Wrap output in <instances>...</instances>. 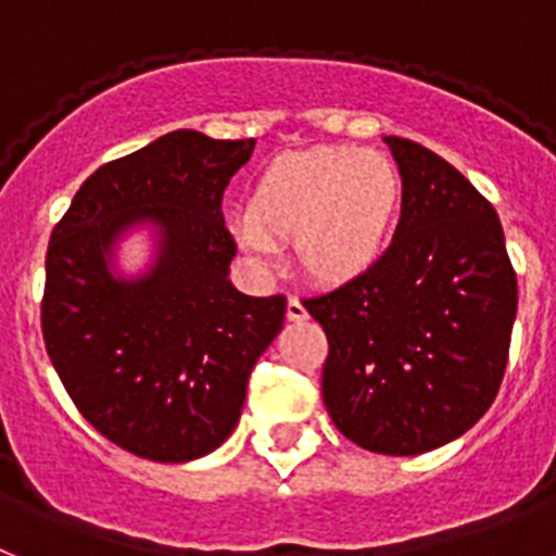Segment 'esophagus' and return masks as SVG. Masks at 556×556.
Segmentation results:
<instances>
[{
    "instance_id": "obj_1",
    "label": "esophagus",
    "mask_w": 556,
    "mask_h": 556,
    "mask_svg": "<svg viewBox=\"0 0 556 556\" xmlns=\"http://www.w3.org/2000/svg\"><path fill=\"white\" fill-rule=\"evenodd\" d=\"M288 319H291V321H305L307 319V307L302 305L296 296H291V300H288Z\"/></svg>"
}]
</instances>
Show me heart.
I'll return each instance as SVG.
<instances>
[{"label": "heart", "mask_w": 556, "mask_h": 556, "mask_svg": "<svg viewBox=\"0 0 556 556\" xmlns=\"http://www.w3.org/2000/svg\"><path fill=\"white\" fill-rule=\"evenodd\" d=\"M404 177L384 152L314 147L286 152L256 175L235 237L268 263L293 242V260L314 286L342 288L384 263L399 231Z\"/></svg>", "instance_id": "1"}]
</instances>
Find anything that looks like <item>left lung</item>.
<instances>
[{
	"label": "left lung",
	"mask_w": 556,
	"mask_h": 556,
	"mask_svg": "<svg viewBox=\"0 0 556 556\" xmlns=\"http://www.w3.org/2000/svg\"><path fill=\"white\" fill-rule=\"evenodd\" d=\"M384 143L404 177L393 249L372 274L305 307L328 333L321 399L339 432L381 455H421L492 407L517 277L492 203L421 143Z\"/></svg>",
	"instance_id": "left-lung-1"
}]
</instances>
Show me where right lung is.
Returning <instances> with one entry per match:
<instances>
[{"instance_id": "obj_1", "label": "right lung", "mask_w": 556, "mask_h": 556, "mask_svg": "<svg viewBox=\"0 0 556 556\" xmlns=\"http://www.w3.org/2000/svg\"><path fill=\"white\" fill-rule=\"evenodd\" d=\"M254 143L161 135L92 172L50 235L48 356L78 413L138 458L217 450L286 321V296H245L228 279L237 245L223 191ZM138 233L148 260L124 271L119 251Z\"/></svg>"}]
</instances>
